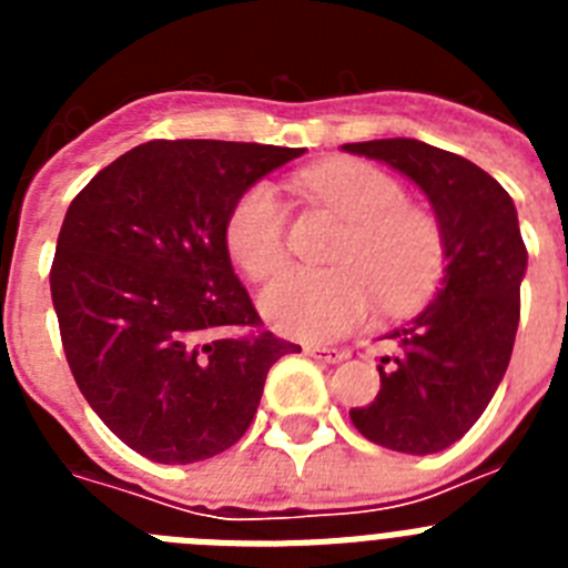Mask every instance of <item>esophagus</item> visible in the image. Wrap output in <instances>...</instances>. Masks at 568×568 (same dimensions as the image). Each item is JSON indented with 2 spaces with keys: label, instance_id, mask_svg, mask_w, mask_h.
Instances as JSON below:
<instances>
[{
  "label": "esophagus",
  "instance_id": "34e87169",
  "mask_svg": "<svg viewBox=\"0 0 568 568\" xmlns=\"http://www.w3.org/2000/svg\"><path fill=\"white\" fill-rule=\"evenodd\" d=\"M307 355L321 364H341L346 358L344 349H333V346H307Z\"/></svg>",
  "mask_w": 568,
  "mask_h": 568
}]
</instances>
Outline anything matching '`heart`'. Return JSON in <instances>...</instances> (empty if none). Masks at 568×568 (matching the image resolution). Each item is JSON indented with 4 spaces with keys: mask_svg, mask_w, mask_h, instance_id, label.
<instances>
[{
    "mask_svg": "<svg viewBox=\"0 0 568 568\" xmlns=\"http://www.w3.org/2000/svg\"><path fill=\"white\" fill-rule=\"evenodd\" d=\"M307 187L349 222L329 270H290L261 293L273 329L298 341H333L361 327L375 298L386 313L418 307L444 270V235L433 215L406 204L393 175L366 162L307 170ZM227 250L250 278L287 264V210L270 182L239 195L224 227Z\"/></svg>",
    "mask_w": 568,
    "mask_h": 568,
    "instance_id": "b5f03b06",
    "label": "heart"
}]
</instances>
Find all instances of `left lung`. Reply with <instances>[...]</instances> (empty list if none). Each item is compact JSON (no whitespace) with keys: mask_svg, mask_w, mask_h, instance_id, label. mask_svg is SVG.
<instances>
[{"mask_svg":"<svg viewBox=\"0 0 568 568\" xmlns=\"http://www.w3.org/2000/svg\"><path fill=\"white\" fill-rule=\"evenodd\" d=\"M341 150L389 164L429 199L444 235L435 298L393 333L373 404L349 409L355 429L404 455L453 446L504 381L520 321L524 239L511 195L464 155L418 139H375Z\"/></svg>","mask_w":568,"mask_h":568,"instance_id":"obj_1","label":"left lung"}]
</instances>
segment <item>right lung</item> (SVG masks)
<instances>
[{
    "label": "right lung",
    "mask_w": 568,
    "mask_h": 568,
    "mask_svg": "<svg viewBox=\"0 0 568 568\" xmlns=\"http://www.w3.org/2000/svg\"><path fill=\"white\" fill-rule=\"evenodd\" d=\"M301 153L155 139L70 202L50 267L70 373L110 433L155 464L230 449L270 366L301 353L264 329L224 239L239 195Z\"/></svg>",
    "instance_id": "add662e5"
}]
</instances>
